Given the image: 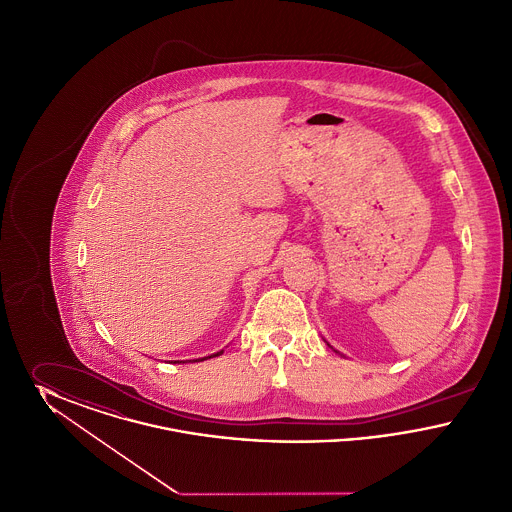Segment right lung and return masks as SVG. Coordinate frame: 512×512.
<instances>
[{
  "label": "right lung",
  "mask_w": 512,
  "mask_h": 512,
  "mask_svg": "<svg viewBox=\"0 0 512 512\" xmlns=\"http://www.w3.org/2000/svg\"><path fill=\"white\" fill-rule=\"evenodd\" d=\"M220 353H222V351H220ZM220 353H215V355H211V357H219ZM211 357H209V359H211ZM197 361H199V359H197ZM201 361H205V359H201Z\"/></svg>",
  "instance_id": "add662e5"
}]
</instances>
